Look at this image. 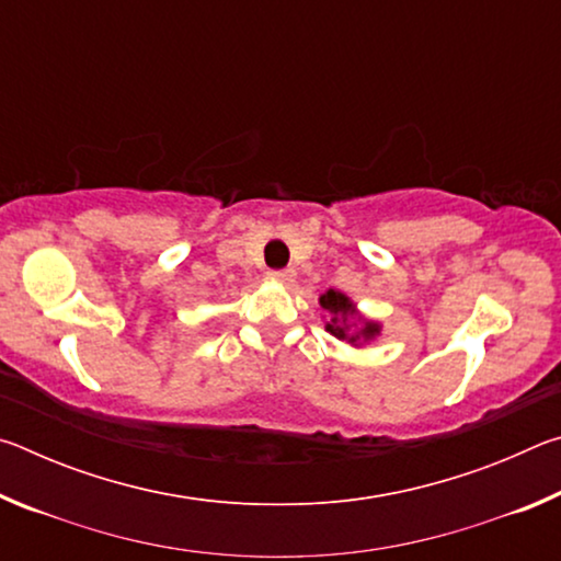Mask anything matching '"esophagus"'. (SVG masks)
Listing matches in <instances>:
<instances>
[{
	"label": "esophagus",
	"instance_id": "obj_1",
	"mask_svg": "<svg viewBox=\"0 0 561 561\" xmlns=\"http://www.w3.org/2000/svg\"><path fill=\"white\" fill-rule=\"evenodd\" d=\"M270 279L279 282V284H289V282H294V270H277V272H270Z\"/></svg>",
	"mask_w": 561,
	"mask_h": 561
}]
</instances>
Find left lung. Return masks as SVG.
<instances>
[{
  "label": "left lung",
  "mask_w": 561,
  "mask_h": 561,
  "mask_svg": "<svg viewBox=\"0 0 561 561\" xmlns=\"http://www.w3.org/2000/svg\"><path fill=\"white\" fill-rule=\"evenodd\" d=\"M319 307L327 311L324 329L339 341H346L354 348H366L383 334V324L368 319L358 311L356 301L339 289H327L319 297Z\"/></svg>",
  "instance_id": "obj_1"
}]
</instances>
